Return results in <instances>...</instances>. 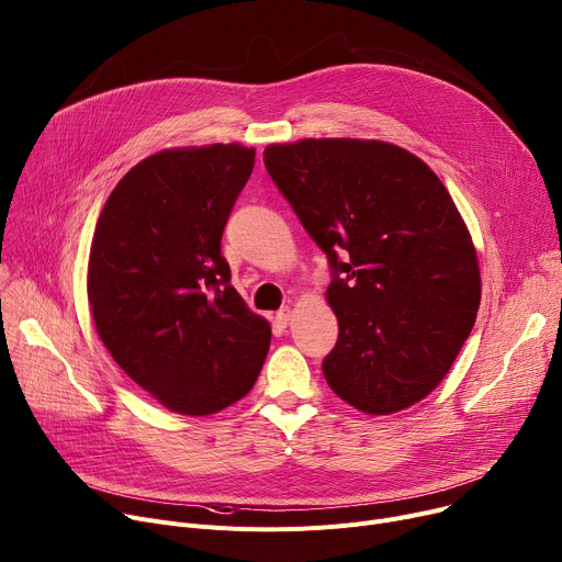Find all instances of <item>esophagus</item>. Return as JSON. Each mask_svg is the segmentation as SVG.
<instances>
[{
  "label": "esophagus",
  "instance_id": "34e87169",
  "mask_svg": "<svg viewBox=\"0 0 562 562\" xmlns=\"http://www.w3.org/2000/svg\"><path fill=\"white\" fill-rule=\"evenodd\" d=\"M291 318H293V310H291V307H282V310L276 314V321H278L280 325H289Z\"/></svg>",
  "mask_w": 562,
  "mask_h": 562
}]
</instances>
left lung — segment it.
Returning <instances> with one entry per match:
<instances>
[{
  "label": "left lung",
  "mask_w": 562,
  "mask_h": 562,
  "mask_svg": "<svg viewBox=\"0 0 562 562\" xmlns=\"http://www.w3.org/2000/svg\"><path fill=\"white\" fill-rule=\"evenodd\" d=\"M265 165L327 255L339 339L323 359L329 389L370 416L427 397L476 321L472 237L440 178L380 139H301Z\"/></svg>",
  "instance_id": "obj_1"
}]
</instances>
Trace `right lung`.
<instances>
[{"instance_id":"obj_1","label":"right lung","mask_w":562,"mask_h":562,"mask_svg":"<svg viewBox=\"0 0 562 562\" xmlns=\"http://www.w3.org/2000/svg\"><path fill=\"white\" fill-rule=\"evenodd\" d=\"M252 165L241 144L167 148L117 182L97 221L88 301L99 339L182 416L241 400L271 346V325L246 307L221 255Z\"/></svg>"}]
</instances>
